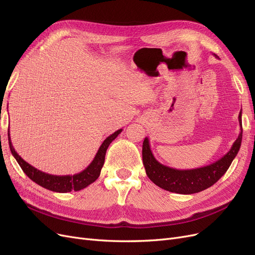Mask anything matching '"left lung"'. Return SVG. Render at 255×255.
<instances>
[{
    "label": "left lung",
    "instance_id": "1",
    "mask_svg": "<svg viewBox=\"0 0 255 255\" xmlns=\"http://www.w3.org/2000/svg\"><path fill=\"white\" fill-rule=\"evenodd\" d=\"M242 114L241 111L238 116L241 132L230 151L215 163L201 168L180 170L160 164L151 151L149 138L145 137L142 143V161L146 175L158 187L175 194H196L211 187L227 172L241 148L243 138Z\"/></svg>",
    "mask_w": 255,
    "mask_h": 255
}]
</instances>
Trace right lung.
Masks as SVG:
<instances>
[{"label": "right lung", "instance_id": "1", "mask_svg": "<svg viewBox=\"0 0 255 255\" xmlns=\"http://www.w3.org/2000/svg\"><path fill=\"white\" fill-rule=\"evenodd\" d=\"M122 132V128L116 130L115 133L110 135L106 139L103 141V143L100 146L94 160L91 161L87 168H85L83 171L71 174V175H54L50 173H45L39 169L33 167L23 159L19 154L14 150L12 146L11 140H10V134L8 130V142L9 148L11 151V154L13 157L16 158L18 164L20 165L21 169L23 170L30 180L34 181L36 184L40 185L43 188H47L49 190L55 191V192H69V191H79L81 189H84L87 187L88 185L94 183L101 173V169L104 165L105 160V154L106 150L109 148V145L112 143V141Z\"/></svg>", "mask_w": 255, "mask_h": 255}]
</instances>
